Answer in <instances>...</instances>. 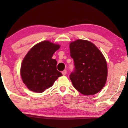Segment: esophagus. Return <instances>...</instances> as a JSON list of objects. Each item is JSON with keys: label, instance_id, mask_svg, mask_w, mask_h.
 Instances as JSON below:
<instances>
[{"label": "esophagus", "instance_id": "esophagus-1", "mask_svg": "<svg viewBox=\"0 0 128 128\" xmlns=\"http://www.w3.org/2000/svg\"><path fill=\"white\" fill-rule=\"evenodd\" d=\"M66 73H67V71H66V70H64V71H62V74L64 75H64H66Z\"/></svg>", "mask_w": 128, "mask_h": 128}]
</instances>
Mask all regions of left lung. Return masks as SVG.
<instances>
[{
  "instance_id": "obj_1",
  "label": "left lung",
  "mask_w": 128,
  "mask_h": 128,
  "mask_svg": "<svg viewBox=\"0 0 128 128\" xmlns=\"http://www.w3.org/2000/svg\"><path fill=\"white\" fill-rule=\"evenodd\" d=\"M74 69L70 75L73 86L83 95H94L104 87L107 78L106 59L91 42L78 40L70 44Z\"/></svg>"
}]
</instances>
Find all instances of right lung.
<instances>
[{"label": "right lung", "mask_w": 128, "mask_h": 128, "mask_svg": "<svg viewBox=\"0 0 128 128\" xmlns=\"http://www.w3.org/2000/svg\"><path fill=\"white\" fill-rule=\"evenodd\" d=\"M59 48V45L44 41L34 45L27 54L21 65L20 74L29 90L42 92L62 76L56 69V60L52 58Z\"/></svg>", "instance_id": "obj_1"}]
</instances>
